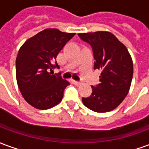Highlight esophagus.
Returning <instances> with one entry per match:
<instances>
[{
    "mask_svg": "<svg viewBox=\"0 0 149 149\" xmlns=\"http://www.w3.org/2000/svg\"><path fill=\"white\" fill-rule=\"evenodd\" d=\"M73 84H76V85H80V84H81V82H78V81H73Z\"/></svg>",
    "mask_w": 149,
    "mask_h": 149,
    "instance_id": "esophagus-1",
    "label": "esophagus"
}]
</instances>
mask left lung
Returning a JSON list of instances; mask_svg holds the SVG:
<instances>
[{
	"mask_svg": "<svg viewBox=\"0 0 149 149\" xmlns=\"http://www.w3.org/2000/svg\"><path fill=\"white\" fill-rule=\"evenodd\" d=\"M93 50L94 69L101 71L100 84L92 86L90 97L82 98L88 109L97 112L115 109L128 95L133 75V63L125 45L110 32L78 33Z\"/></svg>",
	"mask_w": 149,
	"mask_h": 149,
	"instance_id": "left-lung-1",
	"label": "left lung"
}]
</instances>
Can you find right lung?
Here are the masks:
<instances>
[{
  "label": "right lung",
  "mask_w": 149,
  "mask_h": 149,
  "mask_svg": "<svg viewBox=\"0 0 149 149\" xmlns=\"http://www.w3.org/2000/svg\"><path fill=\"white\" fill-rule=\"evenodd\" d=\"M75 33L46 29L22 45L16 60V77L22 97L37 109H49L62 100L69 82L59 74L51 75L59 68L56 56Z\"/></svg>",
  "instance_id": "1"
}]
</instances>
